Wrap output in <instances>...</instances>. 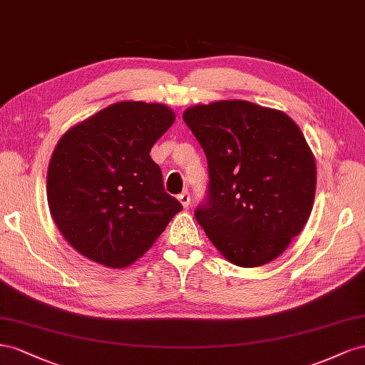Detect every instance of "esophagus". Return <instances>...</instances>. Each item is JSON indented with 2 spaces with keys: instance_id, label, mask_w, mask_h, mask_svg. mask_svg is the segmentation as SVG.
<instances>
[{
  "instance_id": "1",
  "label": "esophagus",
  "mask_w": 365,
  "mask_h": 365,
  "mask_svg": "<svg viewBox=\"0 0 365 365\" xmlns=\"http://www.w3.org/2000/svg\"><path fill=\"white\" fill-rule=\"evenodd\" d=\"M177 199H179V202L182 203L183 207H188V206H190L191 197H190V192H188V191H183L182 194H179V197H177Z\"/></svg>"
}]
</instances>
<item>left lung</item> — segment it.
I'll return each mask as SVG.
<instances>
[{"instance_id": "obj_1", "label": "left lung", "mask_w": 365, "mask_h": 365, "mask_svg": "<svg viewBox=\"0 0 365 365\" xmlns=\"http://www.w3.org/2000/svg\"><path fill=\"white\" fill-rule=\"evenodd\" d=\"M183 120L205 151L210 183L195 220L229 262H272L304 227L317 188L314 154L287 114L247 101L195 106Z\"/></svg>"}]
</instances>
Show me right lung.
<instances>
[{
  "instance_id": "obj_1",
  "label": "right lung",
  "mask_w": 365,
  "mask_h": 365,
  "mask_svg": "<svg viewBox=\"0 0 365 365\" xmlns=\"http://www.w3.org/2000/svg\"><path fill=\"white\" fill-rule=\"evenodd\" d=\"M174 119L162 103L118 102L59 139L47 200L61 234L79 254L108 267L128 266L182 211L150 155Z\"/></svg>"
}]
</instances>
